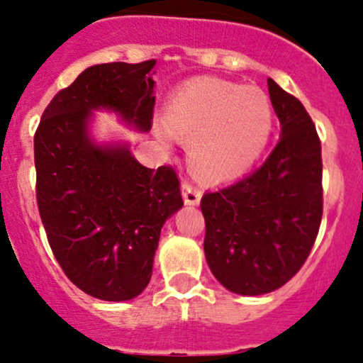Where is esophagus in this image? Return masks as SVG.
Masks as SVG:
<instances>
[{
	"mask_svg": "<svg viewBox=\"0 0 363 363\" xmlns=\"http://www.w3.org/2000/svg\"><path fill=\"white\" fill-rule=\"evenodd\" d=\"M181 191H182V198H184V203L186 204H199L201 201V189L199 187H196L194 184H191V182L184 181L181 186Z\"/></svg>",
	"mask_w": 363,
	"mask_h": 363,
	"instance_id": "1",
	"label": "esophagus"
}]
</instances>
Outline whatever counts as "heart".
I'll use <instances>...</instances> for the list:
<instances>
[{
	"mask_svg": "<svg viewBox=\"0 0 363 363\" xmlns=\"http://www.w3.org/2000/svg\"><path fill=\"white\" fill-rule=\"evenodd\" d=\"M272 104L255 86L198 77L170 96L165 125L157 137L169 142L170 133L187 142V159L196 176L223 181L259 159L272 132Z\"/></svg>",
	"mask_w": 363,
	"mask_h": 363,
	"instance_id": "b5f03b06",
	"label": "heart"
}]
</instances>
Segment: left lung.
Segmentation results:
<instances>
[{
	"label": "left lung",
	"mask_w": 363,
	"mask_h": 363,
	"mask_svg": "<svg viewBox=\"0 0 363 363\" xmlns=\"http://www.w3.org/2000/svg\"><path fill=\"white\" fill-rule=\"evenodd\" d=\"M281 138L262 167L201 199L204 255L226 289L260 296L298 274L323 216L321 142L298 98L267 79Z\"/></svg>",
	"instance_id": "8db88e82"
}]
</instances>
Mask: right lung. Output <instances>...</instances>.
Returning <instances> with one entry per match:
<instances>
[{
    "label": "right lung",
    "mask_w": 363,
    "mask_h": 363,
    "mask_svg": "<svg viewBox=\"0 0 363 363\" xmlns=\"http://www.w3.org/2000/svg\"><path fill=\"white\" fill-rule=\"evenodd\" d=\"M155 60L98 64L54 96L33 138L37 204L69 281L93 298L128 301L148 286L160 230L182 208L176 170L143 167L128 143H96L93 111L152 128Z\"/></svg>",
    "instance_id": "add662e5"
}]
</instances>
